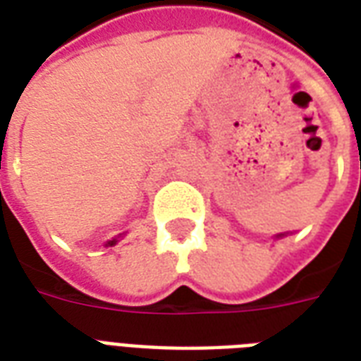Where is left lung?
Wrapping results in <instances>:
<instances>
[{
  "mask_svg": "<svg viewBox=\"0 0 361 361\" xmlns=\"http://www.w3.org/2000/svg\"><path fill=\"white\" fill-rule=\"evenodd\" d=\"M281 236H283V234H279V236H277V238H281Z\"/></svg>",
  "mask_w": 361,
  "mask_h": 361,
  "instance_id": "left-lung-1",
  "label": "left lung"
}]
</instances>
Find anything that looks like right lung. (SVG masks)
Masks as SVG:
<instances>
[{"label":"right lung","instance_id":"right-lung-1","mask_svg":"<svg viewBox=\"0 0 361 361\" xmlns=\"http://www.w3.org/2000/svg\"><path fill=\"white\" fill-rule=\"evenodd\" d=\"M116 241H118V238H114V240H110L106 245H116Z\"/></svg>","mask_w":361,"mask_h":361}]
</instances>
